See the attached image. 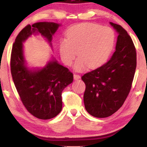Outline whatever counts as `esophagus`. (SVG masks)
<instances>
[{"mask_svg":"<svg viewBox=\"0 0 147 147\" xmlns=\"http://www.w3.org/2000/svg\"><path fill=\"white\" fill-rule=\"evenodd\" d=\"M80 78H81L80 75H76V74H74V79H75V80H78V79H79Z\"/></svg>","mask_w":147,"mask_h":147,"instance_id":"esophagus-1","label":"esophagus"}]
</instances>
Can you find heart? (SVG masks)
<instances>
[{"mask_svg":"<svg viewBox=\"0 0 147 147\" xmlns=\"http://www.w3.org/2000/svg\"><path fill=\"white\" fill-rule=\"evenodd\" d=\"M114 41L113 31L110 28L95 23H81L70 28L66 40L60 42L61 58L65 65H70L77 51L79 57L74 65L76 70H84L87 65L95 68L107 59Z\"/></svg>","mask_w":147,"mask_h":147,"instance_id":"obj_1","label":"heart"}]
</instances>
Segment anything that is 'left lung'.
I'll return each instance as SVG.
<instances>
[{
	"instance_id": "8db88e82",
	"label": "left lung",
	"mask_w": 147,
	"mask_h": 147,
	"mask_svg": "<svg viewBox=\"0 0 147 147\" xmlns=\"http://www.w3.org/2000/svg\"><path fill=\"white\" fill-rule=\"evenodd\" d=\"M110 23L118 33L115 51L104 65L82 77L86 84V110L99 118L109 117L122 107L132 86L137 64L131 36L121 25Z\"/></svg>"
}]
</instances>
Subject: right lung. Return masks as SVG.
<instances>
[{
	"label": "right lung",
	"instance_id": "obj_1",
	"mask_svg": "<svg viewBox=\"0 0 147 147\" xmlns=\"http://www.w3.org/2000/svg\"><path fill=\"white\" fill-rule=\"evenodd\" d=\"M59 25L51 22L28 25L18 33L11 49L10 67L15 87L27 111L41 119H51L61 112V92L72 82L73 74L56 60L40 70H29L25 64L23 42L37 32L50 43Z\"/></svg>",
	"mask_w": 147,
	"mask_h": 147
}]
</instances>
